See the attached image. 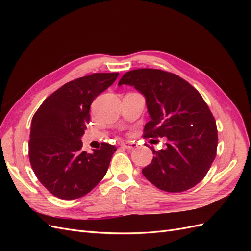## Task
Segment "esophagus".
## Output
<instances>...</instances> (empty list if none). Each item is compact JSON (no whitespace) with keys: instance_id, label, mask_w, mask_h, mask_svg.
Masks as SVG:
<instances>
[{"instance_id":"1","label":"esophagus","mask_w":251,"mask_h":251,"mask_svg":"<svg viewBox=\"0 0 251 251\" xmlns=\"http://www.w3.org/2000/svg\"><path fill=\"white\" fill-rule=\"evenodd\" d=\"M121 147H123L124 149H127V150H133L135 149L136 147H137V144H136L134 141H125L120 144Z\"/></svg>"}]
</instances>
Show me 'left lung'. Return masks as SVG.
<instances>
[{
  "label": "left lung",
  "instance_id": "8db88e82",
  "mask_svg": "<svg viewBox=\"0 0 251 251\" xmlns=\"http://www.w3.org/2000/svg\"><path fill=\"white\" fill-rule=\"evenodd\" d=\"M132 86L146 98L150 121L146 138L166 137V148L154 149L143 176L161 191L181 193L204 178L216 158L218 132L200 93L178 75L158 69L128 71L118 86Z\"/></svg>",
  "mask_w": 251,
  "mask_h": 251
}]
</instances>
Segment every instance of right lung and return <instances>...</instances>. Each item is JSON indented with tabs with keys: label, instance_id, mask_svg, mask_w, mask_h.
I'll list each match as a JSON object with an SVG mask.
<instances>
[{
	"label": "right lung",
	"instance_id": "obj_1",
	"mask_svg": "<svg viewBox=\"0 0 251 251\" xmlns=\"http://www.w3.org/2000/svg\"><path fill=\"white\" fill-rule=\"evenodd\" d=\"M93 73L57 89L44 100L31 121L29 159L41 183L59 199L87 195L108 171L116 148L102 143L92 154L81 151L90 107L118 76Z\"/></svg>",
	"mask_w": 251,
	"mask_h": 251
}]
</instances>
